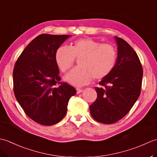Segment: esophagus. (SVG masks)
<instances>
[{"instance_id": "esophagus-1", "label": "esophagus", "mask_w": 157, "mask_h": 157, "mask_svg": "<svg viewBox=\"0 0 157 157\" xmlns=\"http://www.w3.org/2000/svg\"><path fill=\"white\" fill-rule=\"evenodd\" d=\"M76 91H77V94H79V93L83 92L82 90L80 88H76Z\"/></svg>"}]
</instances>
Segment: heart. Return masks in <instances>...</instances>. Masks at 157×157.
I'll list each match as a JSON object with an SVG mask.
<instances>
[{
	"label": "heart",
	"instance_id": "1",
	"mask_svg": "<svg viewBox=\"0 0 157 157\" xmlns=\"http://www.w3.org/2000/svg\"><path fill=\"white\" fill-rule=\"evenodd\" d=\"M75 58H82L78 63L79 67L68 73L65 80L80 87L90 83L93 77L101 79L109 75L115 67L117 53L111 45L101 44L90 38L77 40L71 47L60 46L55 52L56 63L63 72L71 67Z\"/></svg>",
	"mask_w": 157,
	"mask_h": 157
}]
</instances>
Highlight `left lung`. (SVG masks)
<instances>
[{"label":"left lung","instance_id":"8db88e82","mask_svg":"<svg viewBox=\"0 0 157 157\" xmlns=\"http://www.w3.org/2000/svg\"><path fill=\"white\" fill-rule=\"evenodd\" d=\"M117 46V61L111 73L96 87L97 98L90 106L96 121L111 124L122 119L140 94L143 70L134 50L124 40L115 36Z\"/></svg>","mask_w":157,"mask_h":157}]
</instances>
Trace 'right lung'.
<instances>
[{
    "mask_svg": "<svg viewBox=\"0 0 157 157\" xmlns=\"http://www.w3.org/2000/svg\"><path fill=\"white\" fill-rule=\"evenodd\" d=\"M71 35L40 34L23 50L13 69L17 101L29 118L52 125L63 119L75 89L60 82L55 52ZM59 85V87L56 86Z\"/></svg>",
    "mask_w": 157,
    "mask_h": 157,
    "instance_id": "right-lung-1",
    "label": "right lung"
}]
</instances>
